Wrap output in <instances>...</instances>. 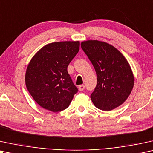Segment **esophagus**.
Segmentation results:
<instances>
[{"mask_svg":"<svg viewBox=\"0 0 153 153\" xmlns=\"http://www.w3.org/2000/svg\"><path fill=\"white\" fill-rule=\"evenodd\" d=\"M85 85H79L78 86V89L80 91H83L85 89Z\"/></svg>","mask_w":153,"mask_h":153,"instance_id":"obj_1","label":"esophagus"}]
</instances>
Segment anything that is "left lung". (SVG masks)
I'll list each match as a JSON object with an SVG mask.
<instances>
[{"label": "left lung", "mask_w": 153, "mask_h": 153, "mask_svg": "<svg viewBox=\"0 0 153 153\" xmlns=\"http://www.w3.org/2000/svg\"><path fill=\"white\" fill-rule=\"evenodd\" d=\"M81 48L97 73V84L90 96L97 108L115 109L126 101L133 89L134 78L127 60L113 45L99 40L81 42Z\"/></svg>", "instance_id": "8db88e82"}]
</instances>
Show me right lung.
<instances>
[{"mask_svg":"<svg viewBox=\"0 0 153 153\" xmlns=\"http://www.w3.org/2000/svg\"><path fill=\"white\" fill-rule=\"evenodd\" d=\"M79 50V41L52 42L40 49L30 61L26 86L42 108L55 113L69 106L78 89L67 68Z\"/></svg>","mask_w":153,"mask_h":153,"instance_id":"right-lung-1","label":"right lung"}]
</instances>
